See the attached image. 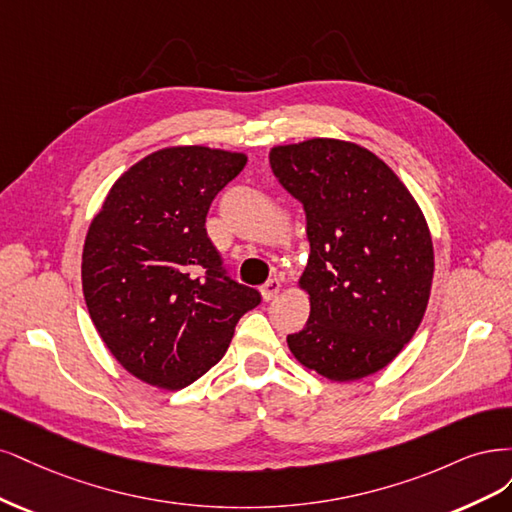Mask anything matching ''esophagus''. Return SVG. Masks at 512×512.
Listing matches in <instances>:
<instances>
[{"label": "esophagus", "mask_w": 512, "mask_h": 512, "mask_svg": "<svg viewBox=\"0 0 512 512\" xmlns=\"http://www.w3.org/2000/svg\"><path fill=\"white\" fill-rule=\"evenodd\" d=\"M280 287H283V285H280V280H278V278H270V280H268V283L261 287V298H263V300H266V302L274 300V298H276V295L280 293Z\"/></svg>", "instance_id": "34e87169"}]
</instances>
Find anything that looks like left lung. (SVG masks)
Returning a JSON list of instances; mask_svg holds the SVG:
<instances>
[{"mask_svg": "<svg viewBox=\"0 0 512 512\" xmlns=\"http://www.w3.org/2000/svg\"><path fill=\"white\" fill-rule=\"evenodd\" d=\"M270 166L302 202L310 242L300 276L310 317L287 336L289 351L336 383L376 374L415 336L430 302L434 244L419 204L355 142L280 144Z\"/></svg>", "mask_w": 512, "mask_h": 512, "instance_id": "obj_1", "label": "left lung"}]
</instances>
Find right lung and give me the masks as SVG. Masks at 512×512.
I'll return each mask as SVG.
<instances>
[{
	"instance_id": "obj_1",
	"label": "right lung",
	"mask_w": 512,
	"mask_h": 512,
	"mask_svg": "<svg viewBox=\"0 0 512 512\" xmlns=\"http://www.w3.org/2000/svg\"><path fill=\"white\" fill-rule=\"evenodd\" d=\"M244 153L168 146L123 172L82 249V293L97 334L140 381L183 389L225 355L236 323L261 302L229 278L206 234L217 193Z\"/></svg>"
}]
</instances>
